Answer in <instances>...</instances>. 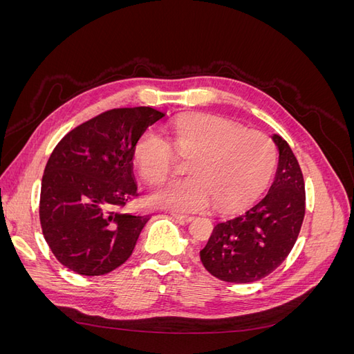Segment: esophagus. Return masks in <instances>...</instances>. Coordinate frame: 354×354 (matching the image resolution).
<instances>
[{
    "label": "esophagus",
    "mask_w": 354,
    "mask_h": 354,
    "mask_svg": "<svg viewBox=\"0 0 354 354\" xmlns=\"http://www.w3.org/2000/svg\"><path fill=\"white\" fill-rule=\"evenodd\" d=\"M171 216H173L176 220H178V221H181V223H189V221L194 220V217H192V216H185V214L173 212V214H171Z\"/></svg>",
    "instance_id": "obj_1"
}]
</instances>
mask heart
Wrapping results in <instances>:
<instances>
[{
    "instance_id": "1",
    "label": "heart",
    "mask_w": 354,
    "mask_h": 354,
    "mask_svg": "<svg viewBox=\"0 0 354 354\" xmlns=\"http://www.w3.org/2000/svg\"><path fill=\"white\" fill-rule=\"evenodd\" d=\"M171 145L146 130L134 145V162L149 185H162L173 171L176 152L192 158L185 180L171 181L153 195L159 207L174 211H201L214 201L220 211H234L259 199L277 165L272 138L220 116H201L176 124ZM174 147L171 148L170 146Z\"/></svg>"
}]
</instances>
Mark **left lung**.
Returning <instances> with one entry per match:
<instances>
[{
	"label": "left lung",
	"instance_id": "obj_1",
	"mask_svg": "<svg viewBox=\"0 0 354 354\" xmlns=\"http://www.w3.org/2000/svg\"><path fill=\"white\" fill-rule=\"evenodd\" d=\"M279 167L267 194L242 216L218 223L199 254L203 267L230 283L260 281L279 267L294 248L306 214L301 168L292 149L273 136Z\"/></svg>",
	"mask_w": 354,
	"mask_h": 354
}]
</instances>
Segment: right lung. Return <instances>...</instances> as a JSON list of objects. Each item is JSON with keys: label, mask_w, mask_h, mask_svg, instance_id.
<instances>
[{"label": "right lung", "mask_w": 354, "mask_h": 354, "mask_svg": "<svg viewBox=\"0 0 354 354\" xmlns=\"http://www.w3.org/2000/svg\"><path fill=\"white\" fill-rule=\"evenodd\" d=\"M164 116L149 106L109 109L75 127L51 152L41 181L39 223L66 269L100 276L130 259L149 221L120 211L138 196L134 145Z\"/></svg>", "instance_id": "1"}]
</instances>
